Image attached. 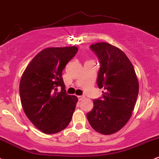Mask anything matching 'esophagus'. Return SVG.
Masks as SVG:
<instances>
[{"instance_id":"34e87169","label":"esophagus","mask_w":159,"mask_h":159,"mask_svg":"<svg viewBox=\"0 0 159 159\" xmlns=\"http://www.w3.org/2000/svg\"><path fill=\"white\" fill-rule=\"evenodd\" d=\"M78 99H79V100H82L83 99L85 98V97L84 95H82V96H78Z\"/></svg>"}]
</instances>
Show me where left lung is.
<instances>
[{"label": "left lung", "mask_w": 159, "mask_h": 159, "mask_svg": "<svg viewBox=\"0 0 159 159\" xmlns=\"http://www.w3.org/2000/svg\"><path fill=\"white\" fill-rule=\"evenodd\" d=\"M100 67L97 84L102 97L93 99L87 114L90 126L105 135L116 133L129 121L139 93V83L130 61L120 49L102 42L90 45Z\"/></svg>", "instance_id": "8db88e82"}]
</instances>
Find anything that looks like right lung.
I'll return each mask as SVG.
<instances>
[{
	"label": "right lung",
	"mask_w": 159,
	"mask_h": 159,
	"mask_svg": "<svg viewBox=\"0 0 159 159\" xmlns=\"http://www.w3.org/2000/svg\"><path fill=\"white\" fill-rule=\"evenodd\" d=\"M78 50L77 47L44 49L22 74L21 103L28 118L43 133H58L70 123L78 98L66 93L62 73Z\"/></svg>",
	"instance_id": "1"
}]
</instances>
